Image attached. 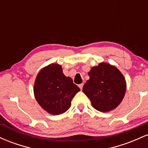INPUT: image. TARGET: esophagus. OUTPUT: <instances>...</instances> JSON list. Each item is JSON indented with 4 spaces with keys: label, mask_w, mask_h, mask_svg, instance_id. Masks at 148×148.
Listing matches in <instances>:
<instances>
[{
    "label": "esophagus",
    "mask_w": 148,
    "mask_h": 148,
    "mask_svg": "<svg viewBox=\"0 0 148 148\" xmlns=\"http://www.w3.org/2000/svg\"><path fill=\"white\" fill-rule=\"evenodd\" d=\"M83 86H84V84H79V87L80 88V89H81V90H82Z\"/></svg>",
    "instance_id": "esophagus-1"
}]
</instances>
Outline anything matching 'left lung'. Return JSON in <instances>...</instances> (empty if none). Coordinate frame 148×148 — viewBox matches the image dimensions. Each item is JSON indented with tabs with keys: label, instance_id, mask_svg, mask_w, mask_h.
I'll use <instances>...</instances> for the list:
<instances>
[{
	"label": "left lung",
	"instance_id": "obj_1",
	"mask_svg": "<svg viewBox=\"0 0 148 148\" xmlns=\"http://www.w3.org/2000/svg\"><path fill=\"white\" fill-rule=\"evenodd\" d=\"M90 79L83 87V92L90 99L97 111L108 112L121 103L126 92L125 77L115 66L101 62L88 72Z\"/></svg>",
	"mask_w": 148,
	"mask_h": 148
}]
</instances>
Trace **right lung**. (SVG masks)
<instances>
[{
  "mask_svg": "<svg viewBox=\"0 0 148 148\" xmlns=\"http://www.w3.org/2000/svg\"><path fill=\"white\" fill-rule=\"evenodd\" d=\"M80 88L70 77L62 73L58 64H51L37 74L34 84V95L39 104L52 115H60L69 109L71 101Z\"/></svg>",
  "mask_w": 148,
  "mask_h": 148,
  "instance_id": "1",
  "label": "right lung"
}]
</instances>
